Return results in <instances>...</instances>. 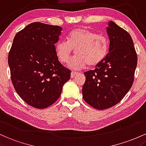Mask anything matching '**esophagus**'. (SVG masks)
Returning a JSON list of instances; mask_svg holds the SVG:
<instances>
[{
  "instance_id": "obj_1",
  "label": "esophagus",
  "mask_w": 146,
  "mask_h": 146,
  "mask_svg": "<svg viewBox=\"0 0 146 146\" xmlns=\"http://www.w3.org/2000/svg\"><path fill=\"white\" fill-rule=\"evenodd\" d=\"M77 72H71V78H74L75 77V76H76V74H77Z\"/></svg>"
}]
</instances>
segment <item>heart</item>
I'll return each mask as SVG.
<instances>
[{
  "label": "heart",
  "mask_w": 146,
  "mask_h": 146,
  "mask_svg": "<svg viewBox=\"0 0 146 146\" xmlns=\"http://www.w3.org/2000/svg\"><path fill=\"white\" fill-rule=\"evenodd\" d=\"M109 42L106 36L86 28H76L69 34L68 41L59 40L55 45V53L60 63H69L74 50L76 56L69 67L79 70L88 65L94 67L103 61L108 51Z\"/></svg>",
  "instance_id": "b5f03b06"
}]
</instances>
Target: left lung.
Here are the masks:
<instances>
[{
	"instance_id": "left-lung-1",
	"label": "left lung",
	"mask_w": 146,
	"mask_h": 146,
	"mask_svg": "<svg viewBox=\"0 0 146 146\" xmlns=\"http://www.w3.org/2000/svg\"><path fill=\"white\" fill-rule=\"evenodd\" d=\"M107 32L109 52L94 70L84 72L82 88L87 104L97 110L117 105L130 90L137 65V54L132 37L127 31L110 21Z\"/></svg>"
}]
</instances>
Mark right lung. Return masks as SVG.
I'll use <instances>...</instances> for the list:
<instances>
[{"label":"right lung","instance_id":"1","mask_svg":"<svg viewBox=\"0 0 146 146\" xmlns=\"http://www.w3.org/2000/svg\"><path fill=\"white\" fill-rule=\"evenodd\" d=\"M62 27L42 23L29 24L14 36L8 64L14 89L25 102L38 109L58 100L71 70L55 53Z\"/></svg>","mask_w":146,"mask_h":146}]
</instances>
